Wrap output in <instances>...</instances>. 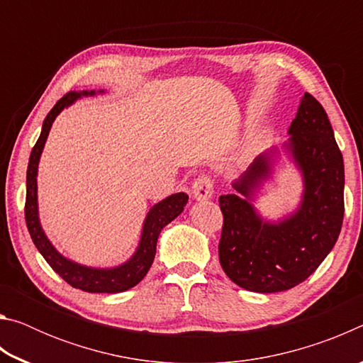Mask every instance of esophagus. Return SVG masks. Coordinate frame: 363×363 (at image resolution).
I'll use <instances>...</instances> for the list:
<instances>
[{"mask_svg":"<svg viewBox=\"0 0 363 363\" xmlns=\"http://www.w3.org/2000/svg\"><path fill=\"white\" fill-rule=\"evenodd\" d=\"M192 195L195 200H210L213 196V181L208 174H201L192 182Z\"/></svg>","mask_w":363,"mask_h":363,"instance_id":"obj_1","label":"esophagus"}]
</instances>
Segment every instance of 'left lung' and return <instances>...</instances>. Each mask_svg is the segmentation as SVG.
Wrapping results in <instances>:
<instances>
[{
    "instance_id": "8db88e82",
    "label": "left lung",
    "mask_w": 363,
    "mask_h": 363,
    "mask_svg": "<svg viewBox=\"0 0 363 363\" xmlns=\"http://www.w3.org/2000/svg\"><path fill=\"white\" fill-rule=\"evenodd\" d=\"M288 134L284 152L304 187L296 210L267 220L253 205L280 158L275 147L257 155L232 184L238 194L219 196L224 216L219 262L233 284L256 293L285 291L304 281L333 250L342 225V155L327 112L309 93L301 99Z\"/></svg>"
}]
</instances>
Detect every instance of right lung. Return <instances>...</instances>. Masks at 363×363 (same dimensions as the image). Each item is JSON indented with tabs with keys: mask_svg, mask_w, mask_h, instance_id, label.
<instances>
[{
	"mask_svg": "<svg viewBox=\"0 0 363 363\" xmlns=\"http://www.w3.org/2000/svg\"><path fill=\"white\" fill-rule=\"evenodd\" d=\"M99 93H104V89L97 91V93L96 91H70L69 94H65L62 99L57 101L56 106L51 108V112L48 113L45 121H43L41 134L28 160L26 220L35 247L38 248L49 266L54 269V272H57L67 284L88 293H120L136 286L145 277V274L149 272L153 257H155L157 253L160 232L163 230L164 225H168L171 220L176 219L184 211V206L189 201V195L184 192L173 194L150 208L144 220L143 233H140V240L136 251H134L130 259L120 264V266L106 269L88 267L69 259V257L60 255L54 248V245L49 242L45 230H43L38 216V186H36V176H38L41 153L57 115L64 108L70 107L73 102H77L79 97L94 96Z\"/></svg>",
	"mask_w": 363,
	"mask_h": 363,
	"instance_id": "1",
	"label": "right lung"
}]
</instances>
